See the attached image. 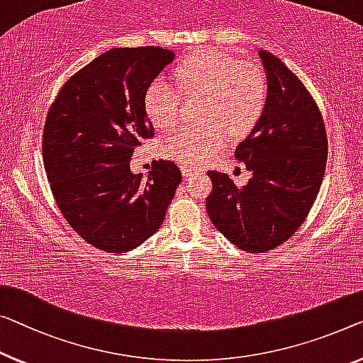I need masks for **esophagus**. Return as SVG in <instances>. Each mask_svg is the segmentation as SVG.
Masks as SVG:
<instances>
[{
	"mask_svg": "<svg viewBox=\"0 0 363 363\" xmlns=\"http://www.w3.org/2000/svg\"><path fill=\"white\" fill-rule=\"evenodd\" d=\"M181 171H182V176H184V177H191V176L194 174V172H197L196 167L187 166V164H182V166H181Z\"/></svg>",
	"mask_w": 363,
	"mask_h": 363,
	"instance_id": "34e87169",
	"label": "esophagus"
}]
</instances>
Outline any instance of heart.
I'll list each match as a JSON object with an SVG mask.
<instances>
[{
    "label": "heart",
    "instance_id": "b5f03b06",
    "mask_svg": "<svg viewBox=\"0 0 363 363\" xmlns=\"http://www.w3.org/2000/svg\"><path fill=\"white\" fill-rule=\"evenodd\" d=\"M176 78L186 96H203L202 125L176 130L163 143L167 158L196 166L212 158L228 142V128L246 133L256 125L267 104L269 84L262 68L213 50L184 58ZM145 109L161 130L174 128L182 118V96L166 78H156L145 91Z\"/></svg>",
    "mask_w": 363,
    "mask_h": 363
}]
</instances>
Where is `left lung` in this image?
<instances>
[{
  "label": "left lung",
  "instance_id": "left-lung-1",
  "mask_svg": "<svg viewBox=\"0 0 363 363\" xmlns=\"http://www.w3.org/2000/svg\"><path fill=\"white\" fill-rule=\"evenodd\" d=\"M269 96L261 118L235 156L252 172L242 187L208 171L205 200L215 228L246 252L270 251L300 228L320 192L328 160L326 127L318 104L295 73L259 50Z\"/></svg>",
  "mask_w": 363,
  "mask_h": 363
}]
</instances>
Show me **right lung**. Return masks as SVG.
<instances>
[{
    "label": "right lung",
    "instance_id": "1",
    "mask_svg": "<svg viewBox=\"0 0 363 363\" xmlns=\"http://www.w3.org/2000/svg\"><path fill=\"white\" fill-rule=\"evenodd\" d=\"M174 53L161 47L112 48L65 83L48 109L42 156L65 220L106 252H125L163 223L181 184L166 160L147 179L130 171L133 150L155 135L145 91Z\"/></svg>",
    "mask_w": 363,
    "mask_h": 363
}]
</instances>
